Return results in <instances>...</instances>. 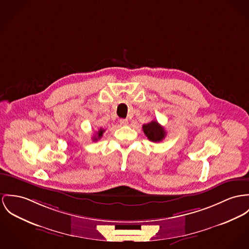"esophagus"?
Instances as JSON below:
<instances>
[{
  "label": "esophagus",
  "mask_w": 249,
  "mask_h": 249,
  "mask_svg": "<svg viewBox=\"0 0 249 249\" xmlns=\"http://www.w3.org/2000/svg\"><path fill=\"white\" fill-rule=\"evenodd\" d=\"M119 123H120L121 125H127V124L129 123V121H128L127 118H121V119L119 120Z\"/></svg>",
  "instance_id": "34e87169"
}]
</instances>
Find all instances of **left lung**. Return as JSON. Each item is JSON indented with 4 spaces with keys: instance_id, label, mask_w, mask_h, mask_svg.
I'll return each mask as SVG.
<instances>
[{
    "instance_id": "1",
    "label": "left lung",
    "mask_w": 249,
    "mask_h": 249,
    "mask_svg": "<svg viewBox=\"0 0 249 249\" xmlns=\"http://www.w3.org/2000/svg\"><path fill=\"white\" fill-rule=\"evenodd\" d=\"M142 129L148 139L153 142H160L166 136L165 129L155 120L151 121L148 124H144Z\"/></svg>"
}]
</instances>
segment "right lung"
<instances>
[{
  "instance_id": "obj_1",
  "label": "right lung",
  "mask_w": 249,
  "mask_h": 249,
  "mask_svg": "<svg viewBox=\"0 0 249 249\" xmlns=\"http://www.w3.org/2000/svg\"><path fill=\"white\" fill-rule=\"evenodd\" d=\"M104 132H105V130L102 129V128H100V129L98 130V132L96 133V135H95V136L93 137V140H94V141H97L98 139H100V138L102 137V134H103Z\"/></svg>"
}]
</instances>
